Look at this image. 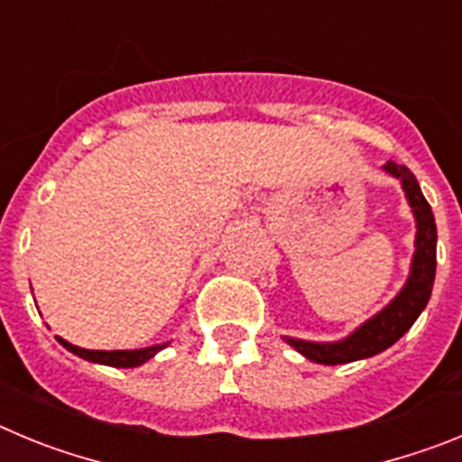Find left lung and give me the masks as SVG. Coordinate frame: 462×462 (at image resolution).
<instances>
[{"label": "left lung", "instance_id": "obj_1", "mask_svg": "<svg viewBox=\"0 0 462 462\" xmlns=\"http://www.w3.org/2000/svg\"><path fill=\"white\" fill-rule=\"evenodd\" d=\"M383 171L393 178H400L402 189H405L407 201L414 210L416 219V252L411 259L410 280L398 296L391 300L373 319L365 321L361 328H356L349 337L340 342H308L296 340V337H284L296 352L303 354L305 358L324 365H342L358 358H370L374 354L389 349L393 342L405 336L411 328L419 314L430 300L432 282H435V268H438V226L432 217L430 203L421 194V187L416 182L414 173L407 166L386 162Z\"/></svg>", "mask_w": 462, "mask_h": 462}]
</instances>
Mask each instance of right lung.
I'll use <instances>...</instances> for the list:
<instances>
[{"label":"right lung","mask_w":462,"mask_h":462,"mask_svg":"<svg viewBox=\"0 0 462 462\" xmlns=\"http://www.w3.org/2000/svg\"><path fill=\"white\" fill-rule=\"evenodd\" d=\"M57 342L62 346H67L69 352L76 354V356L85 358V361L101 363V365H110V368H136V365H143V363L152 358L159 349H164L166 345L157 346H145V349H134V352H92V349H83V346H76L71 342L57 337Z\"/></svg>","instance_id":"add662e5"}]
</instances>
